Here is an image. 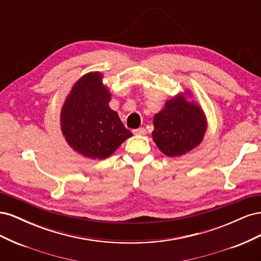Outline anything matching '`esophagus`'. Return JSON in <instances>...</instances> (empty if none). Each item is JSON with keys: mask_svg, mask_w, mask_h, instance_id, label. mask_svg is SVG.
I'll use <instances>...</instances> for the list:
<instances>
[{"mask_svg": "<svg viewBox=\"0 0 261 261\" xmlns=\"http://www.w3.org/2000/svg\"><path fill=\"white\" fill-rule=\"evenodd\" d=\"M135 135H146V129L144 127H140V128H137V129H134L133 132Z\"/></svg>", "mask_w": 261, "mask_h": 261, "instance_id": "1", "label": "esophagus"}]
</instances>
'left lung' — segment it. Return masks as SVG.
<instances>
[{
	"label": "left lung",
	"instance_id": "1",
	"mask_svg": "<svg viewBox=\"0 0 261 261\" xmlns=\"http://www.w3.org/2000/svg\"><path fill=\"white\" fill-rule=\"evenodd\" d=\"M192 93H185L165 102L164 108L153 116L152 139L161 152L179 156L199 146L207 130V120L201 107L188 101Z\"/></svg>",
	"mask_w": 261,
	"mask_h": 261
}]
</instances>
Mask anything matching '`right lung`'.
I'll return each mask as SVG.
<instances>
[{"instance_id": "right-lung-1", "label": "right lung", "mask_w": 261, "mask_h": 261, "mask_svg": "<svg viewBox=\"0 0 261 261\" xmlns=\"http://www.w3.org/2000/svg\"><path fill=\"white\" fill-rule=\"evenodd\" d=\"M100 72L78 80L61 111V130L75 151L90 159H106L133 134L110 108L111 92Z\"/></svg>"}]
</instances>
